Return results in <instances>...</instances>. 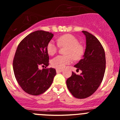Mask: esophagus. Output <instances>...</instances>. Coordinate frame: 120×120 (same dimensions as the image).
<instances>
[{
    "label": "esophagus",
    "mask_w": 120,
    "mask_h": 120,
    "mask_svg": "<svg viewBox=\"0 0 120 120\" xmlns=\"http://www.w3.org/2000/svg\"><path fill=\"white\" fill-rule=\"evenodd\" d=\"M62 71H63L62 69H56V72H57V73L61 72Z\"/></svg>",
    "instance_id": "1"
}]
</instances>
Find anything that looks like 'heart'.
I'll list each match as a JSON object with an SVG mask.
<instances>
[{
    "label": "heart",
    "mask_w": 120,
    "mask_h": 120,
    "mask_svg": "<svg viewBox=\"0 0 120 120\" xmlns=\"http://www.w3.org/2000/svg\"><path fill=\"white\" fill-rule=\"evenodd\" d=\"M59 45L61 46L67 47L65 51L66 56H58L52 59L51 64L53 67L57 69L64 68L67 64L72 62V58L74 60H79L83 56L84 49L80 44L79 40L71 34H65L58 39ZM59 45L54 40H50L46 46L48 54L53 56L59 49Z\"/></svg>",
    "instance_id": "1"
}]
</instances>
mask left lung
Listing matches in <instances>:
<instances>
[{"instance_id":"8db88e82","label":"left lung","mask_w":120,"mask_h":120,"mask_svg":"<svg viewBox=\"0 0 120 120\" xmlns=\"http://www.w3.org/2000/svg\"><path fill=\"white\" fill-rule=\"evenodd\" d=\"M82 33L86 37V49L74 67L82 72L80 75L72 72L66 80V85L73 96L85 98L90 96L100 85L106 69L105 52L101 44L94 35L87 31Z\"/></svg>"}]
</instances>
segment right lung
<instances>
[{"label": "right lung", "mask_w": 120, "mask_h": 120, "mask_svg": "<svg viewBox=\"0 0 120 120\" xmlns=\"http://www.w3.org/2000/svg\"><path fill=\"white\" fill-rule=\"evenodd\" d=\"M53 36L46 31H34L24 38L17 48L13 60L14 75L22 89L29 94L44 93L56 75L54 68H38L49 65L46 46Z\"/></svg>", "instance_id": "1"}]
</instances>
